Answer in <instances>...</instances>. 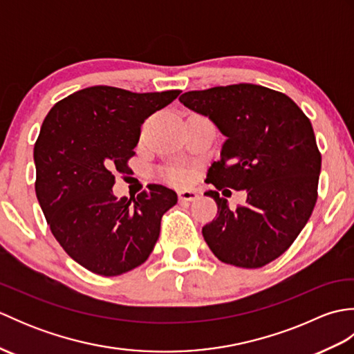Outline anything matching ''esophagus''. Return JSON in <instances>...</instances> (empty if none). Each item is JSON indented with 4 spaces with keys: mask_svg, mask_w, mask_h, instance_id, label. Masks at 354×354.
I'll return each instance as SVG.
<instances>
[{
    "mask_svg": "<svg viewBox=\"0 0 354 354\" xmlns=\"http://www.w3.org/2000/svg\"><path fill=\"white\" fill-rule=\"evenodd\" d=\"M178 196L181 201L193 202V201H196L199 198V194H198V192H194V190H181L178 193Z\"/></svg>",
    "mask_w": 354,
    "mask_h": 354,
    "instance_id": "1",
    "label": "esophagus"
}]
</instances>
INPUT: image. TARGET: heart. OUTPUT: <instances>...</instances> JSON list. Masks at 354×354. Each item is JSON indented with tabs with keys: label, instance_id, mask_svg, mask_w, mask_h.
<instances>
[{
	"label": "heart",
	"instance_id": "1",
	"mask_svg": "<svg viewBox=\"0 0 354 354\" xmlns=\"http://www.w3.org/2000/svg\"><path fill=\"white\" fill-rule=\"evenodd\" d=\"M170 178L176 183H183L187 178H189V173L183 169H173V170H170Z\"/></svg>",
	"mask_w": 354,
	"mask_h": 354
}]
</instances>
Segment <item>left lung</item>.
Here are the masks:
<instances>
[{"instance_id": "8db88e82", "label": "left lung", "mask_w": 354, "mask_h": 354, "mask_svg": "<svg viewBox=\"0 0 354 354\" xmlns=\"http://www.w3.org/2000/svg\"><path fill=\"white\" fill-rule=\"evenodd\" d=\"M208 117L227 140L208 169L217 190H245L242 207L209 190L217 217L202 236L217 259L239 268H261L288 250L317 202L321 153L310 120L297 103L252 84L214 86L179 97Z\"/></svg>"}]
</instances>
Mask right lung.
<instances>
[{"instance_id":"obj_1","label":"right lung","mask_w":354,"mask_h":354,"mask_svg":"<svg viewBox=\"0 0 354 354\" xmlns=\"http://www.w3.org/2000/svg\"><path fill=\"white\" fill-rule=\"evenodd\" d=\"M91 86L65 97L45 117L36 140V198L53 236L94 274L114 277L145 263L160 237L161 217L178 194L160 184L137 198L112 193L127 173L140 129L179 95Z\"/></svg>"}]
</instances>
